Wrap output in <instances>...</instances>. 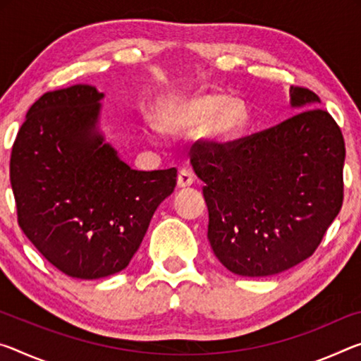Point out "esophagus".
<instances>
[{"label":"esophagus","mask_w":361,"mask_h":361,"mask_svg":"<svg viewBox=\"0 0 361 361\" xmlns=\"http://www.w3.org/2000/svg\"><path fill=\"white\" fill-rule=\"evenodd\" d=\"M194 181V173L190 169H181L178 173V186L180 188H188L191 186Z\"/></svg>","instance_id":"34e87169"}]
</instances>
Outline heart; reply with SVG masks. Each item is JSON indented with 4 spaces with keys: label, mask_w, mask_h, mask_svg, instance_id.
I'll list each match as a JSON object with an SVG mask.
<instances>
[{
    "label": "heart",
    "mask_w": 361,
    "mask_h": 361,
    "mask_svg": "<svg viewBox=\"0 0 361 361\" xmlns=\"http://www.w3.org/2000/svg\"><path fill=\"white\" fill-rule=\"evenodd\" d=\"M221 94H194L180 101H170L160 107L157 125L170 133L191 131L201 127L209 118L207 138L214 142H228L236 138L247 120V111L241 101Z\"/></svg>",
    "instance_id": "heart-1"
}]
</instances>
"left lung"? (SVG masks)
<instances>
[{
	"mask_svg": "<svg viewBox=\"0 0 361 361\" xmlns=\"http://www.w3.org/2000/svg\"><path fill=\"white\" fill-rule=\"evenodd\" d=\"M289 93L295 116L225 145L197 141L190 152L205 183L212 250L241 276H271L308 259L344 201L339 125L313 91Z\"/></svg>",
	"mask_w": 361,
	"mask_h": 361,
	"instance_id": "8db88e82",
	"label": "left lung"
}]
</instances>
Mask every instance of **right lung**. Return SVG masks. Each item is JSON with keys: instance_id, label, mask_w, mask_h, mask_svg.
<instances>
[{"instance_id": "add662e5", "label": "right lung", "mask_w": 361, "mask_h": 361, "mask_svg": "<svg viewBox=\"0 0 361 361\" xmlns=\"http://www.w3.org/2000/svg\"><path fill=\"white\" fill-rule=\"evenodd\" d=\"M91 85L48 91L28 109L11 152L17 221L38 252L78 279L122 271L141 245L176 169L140 171L98 130Z\"/></svg>"}]
</instances>
